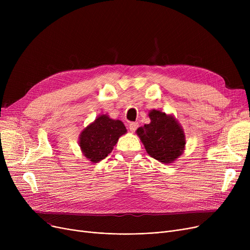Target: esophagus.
<instances>
[{"instance_id":"1","label":"esophagus","mask_w":250,"mask_h":250,"mask_svg":"<svg viewBox=\"0 0 250 250\" xmlns=\"http://www.w3.org/2000/svg\"><path fill=\"white\" fill-rule=\"evenodd\" d=\"M138 126H139V124L136 123V122H133V123H130L128 125V128H129L130 132H135V130L138 128Z\"/></svg>"}]
</instances>
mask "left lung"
Masks as SVG:
<instances>
[{
	"label": "left lung",
	"mask_w": 250,
	"mask_h": 250,
	"mask_svg": "<svg viewBox=\"0 0 250 250\" xmlns=\"http://www.w3.org/2000/svg\"><path fill=\"white\" fill-rule=\"evenodd\" d=\"M151 123L137 129L148 154L162 163H171L182 154L186 137L175 118L164 112L152 110Z\"/></svg>",
	"instance_id": "obj_1"
}]
</instances>
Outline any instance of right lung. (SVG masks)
<instances>
[{
    "label": "right lung",
    "instance_id": "add662e5",
    "mask_svg": "<svg viewBox=\"0 0 250 250\" xmlns=\"http://www.w3.org/2000/svg\"><path fill=\"white\" fill-rule=\"evenodd\" d=\"M126 128L121 121H114L106 114L98 116L80 136V147L86 158L97 163L106 158Z\"/></svg>",
    "mask_w": 250,
    "mask_h": 250
}]
</instances>
